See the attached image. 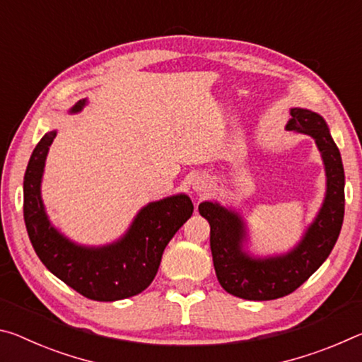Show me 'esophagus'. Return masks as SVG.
<instances>
[{"label":"esophagus","mask_w":362,"mask_h":362,"mask_svg":"<svg viewBox=\"0 0 362 362\" xmlns=\"http://www.w3.org/2000/svg\"><path fill=\"white\" fill-rule=\"evenodd\" d=\"M192 188L194 189L196 193H204L207 188H209V183H207V179L206 177H196V179H193L192 182Z\"/></svg>","instance_id":"34e87169"}]
</instances>
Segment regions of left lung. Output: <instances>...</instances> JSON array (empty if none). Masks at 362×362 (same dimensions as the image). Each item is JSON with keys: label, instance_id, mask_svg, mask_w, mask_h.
I'll use <instances>...</instances> for the list:
<instances>
[{"label": "left lung", "instance_id": "obj_1", "mask_svg": "<svg viewBox=\"0 0 362 362\" xmlns=\"http://www.w3.org/2000/svg\"><path fill=\"white\" fill-rule=\"evenodd\" d=\"M286 131L305 134L320 151L326 193L315 218L296 246L286 252L260 255L250 250L252 241L241 209L218 201H203L198 211L211 225V250L220 286L231 296L255 300L284 297L302 286L334 249L345 214V173L326 119L308 108H291Z\"/></svg>", "mask_w": 362, "mask_h": 362}]
</instances>
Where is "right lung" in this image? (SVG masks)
<instances>
[{
    "instance_id": "obj_1",
    "label": "right lung",
    "mask_w": 362,
    "mask_h": 362,
    "mask_svg": "<svg viewBox=\"0 0 362 362\" xmlns=\"http://www.w3.org/2000/svg\"><path fill=\"white\" fill-rule=\"evenodd\" d=\"M88 103L78 100L69 115L79 113ZM56 136V129L42 136L23 177V218L36 255L54 276L90 300L116 302L137 296L155 279L164 249L192 217V199L175 193L151 201L110 243L90 246L73 241L51 222L41 196L46 158Z\"/></svg>"
}]
</instances>
